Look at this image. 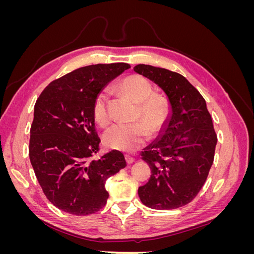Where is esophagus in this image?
I'll use <instances>...</instances> for the list:
<instances>
[{
  "label": "esophagus",
  "instance_id": "obj_1",
  "mask_svg": "<svg viewBox=\"0 0 254 254\" xmlns=\"http://www.w3.org/2000/svg\"><path fill=\"white\" fill-rule=\"evenodd\" d=\"M125 159H126V161H127V163H128V164H132V163L134 162V159H133L132 157L128 156V155H126V156H125Z\"/></svg>",
  "mask_w": 254,
  "mask_h": 254
}]
</instances>
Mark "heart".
Returning a JSON list of instances; mask_svg holds the SVG:
<instances>
[{
    "mask_svg": "<svg viewBox=\"0 0 254 254\" xmlns=\"http://www.w3.org/2000/svg\"><path fill=\"white\" fill-rule=\"evenodd\" d=\"M121 88L134 103L139 104L137 118L143 119L145 123L114 125L106 131L104 142L111 149L132 152L144 144L148 137L149 129L152 133H156L163 127L170 114V105L165 97L152 94L151 83L140 75L128 76L123 80ZM108 101V91L104 90L96 96L93 105L94 119L101 126H107L111 120Z\"/></svg>",
    "mask_w": 254,
    "mask_h": 254,
    "instance_id": "heart-1",
    "label": "heart"
}]
</instances>
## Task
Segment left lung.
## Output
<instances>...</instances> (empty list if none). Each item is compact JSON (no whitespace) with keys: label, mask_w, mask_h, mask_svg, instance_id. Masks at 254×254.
Masks as SVG:
<instances>
[{"label":"left lung","mask_w":254,"mask_h":254,"mask_svg":"<svg viewBox=\"0 0 254 254\" xmlns=\"http://www.w3.org/2000/svg\"><path fill=\"white\" fill-rule=\"evenodd\" d=\"M133 71L162 89L170 104L159 135L141 153L151 176L137 193L151 209H177L197 196L213 164L217 135L211 114L202 95L181 74L148 64Z\"/></svg>","instance_id":"obj_1"}]
</instances>
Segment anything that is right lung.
Instances as JSON below:
<instances>
[{"instance_id":"1","label":"right lung","mask_w":254,"mask_h":254,"mask_svg":"<svg viewBox=\"0 0 254 254\" xmlns=\"http://www.w3.org/2000/svg\"><path fill=\"white\" fill-rule=\"evenodd\" d=\"M128 64H92L52 81L34 108L29 159L44 195L59 210L83 216L105 206L106 181L124 168L119 150L93 159L99 150L93 105Z\"/></svg>"}]
</instances>
